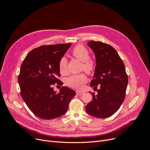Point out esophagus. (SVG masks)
Listing matches in <instances>:
<instances>
[{
  "instance_id": "esophagus-1",
  "label": "esophagus",
  "mask_w": 150,
  "mask_h": 150,
  "mask_svg": "<svg viewBox=\"0 0 150 150\" xmlns=\"http://www.w3.org/2000/svg\"><path fill=\"white\" fill-rule=\"evenodd\" d=\"M76 94H77V95H81V94H83L84 93H83V91H76Z\"/></svg>"
}]
</instances>
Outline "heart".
<instances>
[{
    "label": "heart",
    "instance_id": "heart-1",
    "mask_svg": "<svg viewBox=\"0 0 150 150\" xmlns=\"http://www.w3.org/2000/svg\"><path fill=\"white\" fill-rule=\"evenodd\" d=\"M71 55L82 62L81 70H84L88 74L94 72L96 67V62L93 59L89 57L90 52L84 45H78L74 47L71 51ZM67 61L66 59L64 57H62L59 64V71L62 74L67 73ZM87 80V77L84 74H80L68 77L66 80V84L71 88L81 90L83 88Z\"/></svg>",
    "mask_w": 150,
    "mask_h": 150
}]
</instances>
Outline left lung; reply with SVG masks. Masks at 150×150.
<instances>
[{
    "mask_svg": "<svg viewBox=\"0 0 150 150\" xmlns=\"http://www.w3.org/2000/svg\"><path fill=\"white\" fill-rule=\"evenodd\" d=\"M87 45L94 52L96 62L90 86L97 90L100 85L101 88L96 94L91 93L93 100L86 105V110L95 117H110L118 111L126 96L128 77L125 66L110 45L91 40Z\"/></svg>",
    "mask_w": 150,
    "mask_h": 150,
    "instance_id": "1",
    "label": "left lung"
}]
</instances>
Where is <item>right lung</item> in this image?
<instances>
[{
	"mask_svg": "<svg viewBox=\"0 0 150 150\" xmlns=\"http://www.w3.org/2000/svg\"><path fill=\"white\" fill-rule=\"evenodd\" d=\"M71 44L42 45L30 51L23 60L18 77L21 96L37 117L50 120L64 114L75 96L66 86L54 91L52 86L63 85L59 64Z\"/></svg>",
	"mask_w": 150,
	"mask_h": 150,
	"instance_id": "add662e5",
	"label": "right lung"
}]
</instances>
